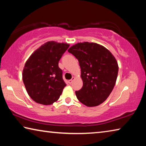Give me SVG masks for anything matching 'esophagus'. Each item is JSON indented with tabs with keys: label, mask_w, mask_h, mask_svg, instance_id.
Masks as SVG:
<instances>
[{
	"label": "esophagus",
	"mask_w": 146,
	"mask_h": 146,
	"mask_svg": "<svg viewBox=\"0 0 146 146\" xmlns=\"http://www.w3.org/2000/svg\"><path fill=\"white\" fill-rule=\"evenodd\" d=\"M74 79H75V78L73 77L72 79H71V80H68V82H69V84H71L73 82V81Z\"/></svg>",
	"instance_id": "1"
}]
</instances>
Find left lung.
<instances>
[{"label":"left lung","mask_w":146,"mask_h":146,"mask_svg":"<svg viewBox=\"0 0 146 146\" xmlns=\"http://www.w3.org/2000/svg\"><path fill=\"white\" fill-rule=\"evenodd\" d=\"M68 52L78 60L83 86L75 91L78 100L88 107L100 105L107 99L117 81L118 66L107 48L94 42H78Z\"/></svg>","instance_id":"1"}]
</instances>
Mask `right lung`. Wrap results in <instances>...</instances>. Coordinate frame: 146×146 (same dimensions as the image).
Instances as JSON below:
<instances>
[{
    "label": "right lung",
    "instance_id": "obj_1",
    "mask_svg": "<svg viewBox=\"0 0 146 146\" xmlns=\"http://www.w3.org/2000/svg\"><path fill=\"white\" fill-rule=\"evenodd\" d=\"M69 46L67 43L47 42L27 60L23 80L28 94L35 102L50 105L58 100L66 86L58 61Z\"/></svg>",
    "mask_w": 146,
    "mask_h": 146
}]
</instances>
